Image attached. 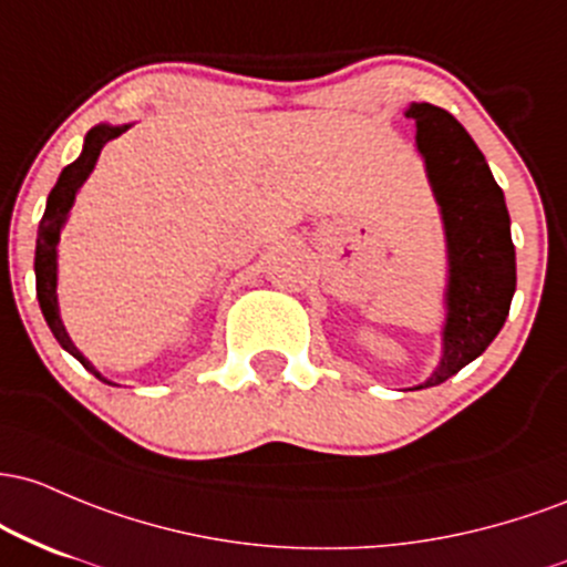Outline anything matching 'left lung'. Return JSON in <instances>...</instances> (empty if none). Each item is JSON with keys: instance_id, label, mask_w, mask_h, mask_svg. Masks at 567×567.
Returning a JSON list of instances; mask_svg holds the SVG:
<instances>
[{"instance_id": "1", "label": "left lung", "mask_w": 567, "mask_h": 567, "mask_svg": "<svg viewBox=\"0 0 567 567\" xmlns=\"http://www.w3.org/2000/svg\"><path fill=\"white\" fill-rule=\"evenodd\" d=\"M404 114L417 125L415 142L447 235L442 361L417 385L431 388L472 364L501 332L517 289V262L504 189L495 184L474 138L453 114L434 104H410Z\"/></svg>"}]
</instances>
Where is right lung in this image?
<instances>
[{
  "mask_svg": "<svg viewBox=\"0 0 567 567\" xmlns=\"http://www.w3.org/2000/svg\"><path fill=\"white\" fill-rule=\"evenodd\" d=\"M131 125H95V128L87 131L85 136V146H82V155L74 161L72 165L61 171L59 182L55 187L50 189L48 195V208H44V216L40 221V233H37V254H34V272H37V300H40L42 316L48 321L50 332L55 334V340L61 342L63 351H69L74 359L80 361L82 367L91 369L99 380L110 383L106 378H101L95 372V367L78 351L72 340H69L66 329H63L61 313H59V295H55V286H59V240H61V230L63 221H66L69 208L74 206V195L82 187V182L91 176L95 161L101 155V146L112 138H117L120 133L128 131ZM114 385V383H110Z\"/></svg>",
  "mask_w": 567,
  "mask_h": 567,
  "instance_id": "add662e5",
  "label": "right lung"
}]
</instances>
